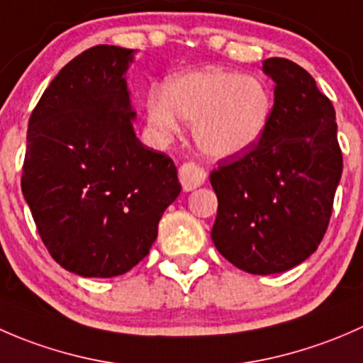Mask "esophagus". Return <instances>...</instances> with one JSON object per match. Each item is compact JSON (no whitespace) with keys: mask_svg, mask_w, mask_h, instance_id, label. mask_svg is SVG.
Masks as SVG:
<instances>
[{"mask_svg":"<svg viewBox=\"0 0 363 363\" xmlns=\"http://www.w3.org/2000/svg\"><path fill=\"white\" fill-rule=\"evenodd\" d=\"M205 179H207V174L199 164L184 163L179 168V181H181L184 191H193V189L200 188L205 182Z\"/></svg>","mask_w":363,"mask_h":363,"instance_id":"esophagus-1","label":"esophagus"}]
</instances>
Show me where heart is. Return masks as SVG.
Here are the masks:
<instances>
[{
  "mask_svg": "<svg viewBox=\"0 0 363 363\" xmlns=\"http://www.w3.org/2000/svg\"><path fill=\"white\" fill-rule=\"evenodd\" d=\"M272 111V93L263 80L223 68L170 77L163 91H151L145 101V117L156 138H174L184 119L193 123L200 151L214 160L251 152L267 135Z\"/></svg>",
  "mask_w": 363,
  "mask_h": 363,
  "instance_id": "obj_1",
  "label": "heart"
}]
</instances>
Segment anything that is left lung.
Masks as SVG:
<instances>
[{
  "label": "left lung",
  "instance_id": "1",
  "mask_svg": "<svg viewBox=\"0 0 363 363\" xmlns=\"http://www.w3.org/2000/svg\"><path fill=\"white\" fill-rule=\"evenodd\" d=\"M276 82L272 121L242 158L221 160L212 242L237 269L258 276L300 265L320 246L342 174L332 101L284 57L263 61Z\"/></svg>",
  "mask_w": 363,
  "mask_h": 363
}]
</instances>
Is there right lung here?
Masks as SVG:
<instances>
[{
  "label": "right lung",
  "mask_w": 363,
  "mask_h": 363,
  "mask_svg": "<svg viewBox=\"0 0 363 363\" xmlns=\"http://www.w3.org/2000/svg\"><path fill=\"white\" fill-rule=\"evenodd\" d=\"M133 60L116 45L84 50L29 117L23 195L50 256L84 277L121 276L144 259L181 193L174 161L135 135Z\"/></svg>",
  "instance_id": "right-lung-1"
}]
</instances>
